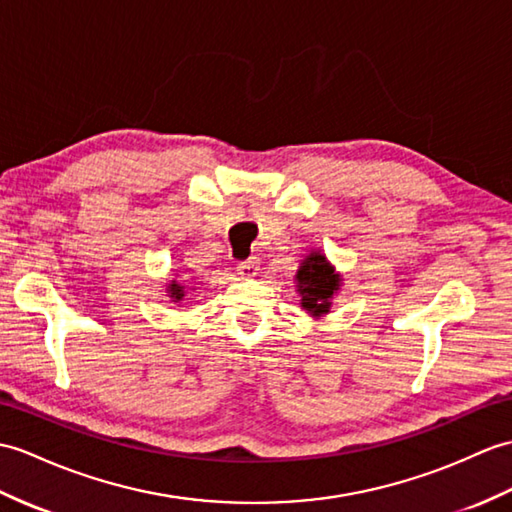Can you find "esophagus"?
Masks as SVG:
<instances>
[{
  "mask_svg": "<svg viewBox=\"0 0 512 512\" xmlns=\"http://www.w3.org/2000/svg\"><path fill=\"white\" fill-rule=\"evenodd\" d=\"M237 275L248 279V277H255L257 275V259L251 257V259H244L237 264Z\"/></svg>",
  "mask_w": 512,
  "mask_h": 512,
  "instance_id": "34e87169",
  "label": "esophagus"
}]
</instances>
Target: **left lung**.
I'll list each match as a JSON object with an SVG mask.
<instances>
[{"instance_id": "8db88e82", "label": "left lung", "mask_w": 512, "mask_h": 512, "mask_svg": "<svg viewBox=\"0 0 512 512\" xmlns=\"http://www.w3.org/2000/svg\"><path fill=\"white\" fill-rule=\"evenodd\" d=\"M296 292L301 294V307L314 318L329 312L331 299L340 290L342 277L329 264L327 257L320 251L307 255L299 270H296Z\"/></svg>"}]
</instances>
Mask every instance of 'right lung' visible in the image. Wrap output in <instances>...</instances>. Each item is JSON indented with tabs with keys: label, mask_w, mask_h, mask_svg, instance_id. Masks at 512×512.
Masks as SVG:
<instances>
[{
	"label": "right lung",
	"mask_w": 512,
	"mask_h": 512,
	"mask_svg": "<svg viewBox=\"0 0 512 512\" xmlns=\"http://www.w3.org/2000/svg\"><path fill=\"white\" fill-rule=\"evenodd\" d=\"M168 296L174 303H181L185 299V285H181L178 281H172L168 285Z\"/></svg>",
	"instance_id": "right-lung-1"
}]
</instances>
